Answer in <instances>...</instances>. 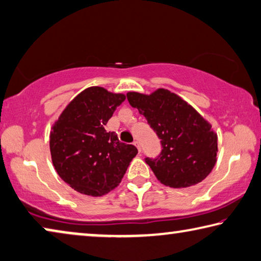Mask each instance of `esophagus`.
<instances>
[{
	"label": "esophagus",
	"instance_id": "obj_1",
	"mask_svg": "<svg viewBox=\"0 0 261 261\" xmlns=\"http://www.w3.org/2000/svg\"><path fill=\"white\" fill-rule=\"evenodd\" d=\"M133 144H134V146H135L136 148H138V151L141 152V148H140V144H139L138 141H135V142H133Z\"/></svg>",
	"mask_w": 261,
	"mask_h": 261
}]
</instances>
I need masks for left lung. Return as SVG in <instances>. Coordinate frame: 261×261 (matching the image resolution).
<instances>
[{
	"label": "left lung",
	"mask_w": 261,
	"mask_h": 261,
	"mask_svg": "<svg viewBox=\"0 0 261 261\" xmlns=\"http://www.w3.org/2000/svg\"><path fill=\"white\" fill-rule=\"evenodd\" d=\"M127 99L162 140V153L146 159L159 181L186 189L206 179L217 161V134L193 106L168 89L149 95L127 92Z\"/></svg>",
	"instance_id": "left-lung-1"
}]
</instances>
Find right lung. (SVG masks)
I'll list each match as a JSON object with an SVG mask.
<instances>
[{"instance_id":"add662e5","label":"right lung","mask_w":261,"mask_h":261,"mask_svg":"<svg viewBox=\"0 0 261 261\" xmlns=\"http://www.w3.org/2000/svg\"><path fill=\"white\" fill-rule=\"evenodd\" d=\"M126 99L101 87L80 92L55 120L49 150L55 171L81 194L102 196L121 181L138 149L119 141L105 125Z\"/></svg>"}]
</instances>
